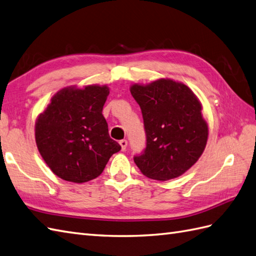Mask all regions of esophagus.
I'll use <instances>...</instances> for the list:
<instances>
[{
  "mask_svg": "<svg viewBox=\"0 0 256 256\" xmlns=\"http://www.w3.org/2000/svg\"><path fill=\"white\" fill-rule=\"evenodd\" d=\"M118 142H120V145H121V150L123 152L126 150V146H128V140H121Z\"/></svg>",
  "mask_w": 256,
  "mask_h": 256,
  "instance_id": "1",
  "label": "esophagus"
}]
</instances>
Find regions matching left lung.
<instances>
[{
  "label": "left lung",
  "instance_id": "obj_1",
  "mask_svg": "<svg viewBox=\"0 0 256 256\" xmlns=\"http://www.w3.org/2000/svg\"><path fill=\"white\" fill-rule=\"evenodd\" d=\"M130 94L140 108L146 134V147L134 162L154 180L183 174L203 154L208 136L200 101L188 86L171 80L133 85Z\"/></svg>",
  "mask_w": 256,
  "mask_h": 256
}]
</instances>
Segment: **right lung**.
<instances>
[{
    "label": "right lung",
    "mask_w": 256,
    "mask_h": 256,
    "mask_svg": "<svg viewBox=\"0 0 256 256\" xmlns=\"http://www.w3.org/2000/svg\"><path fill=\"white\" fill-rule=\"evenodd\" d=\"M106 86L64 88L36 122V142L46 164L61 179L82 183L101 174L121 146L102 116Z\"/></svg>",
    "instance_id": "obj_1"
}]
</instances>
